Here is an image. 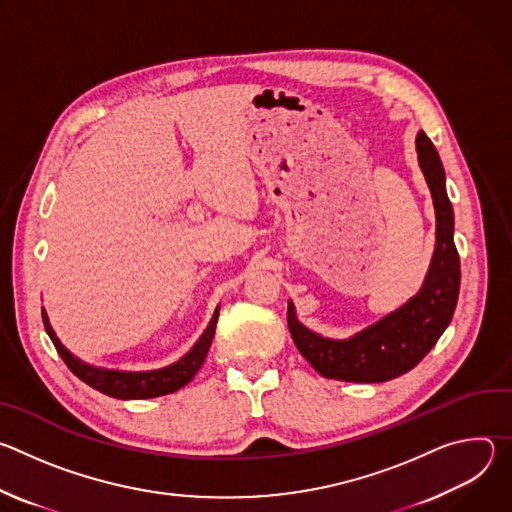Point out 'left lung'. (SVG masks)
<instances>
[{"label": "left lung", "instance_id": "left-lung-1", "mask_svg": "<svg viewBox=\"0 0 512 512\" xmlns=\"http://www.w3.org/2000/svg\"><path fill=\"white\" fill-rule=\"evenodd\" d=\"M419 168L435 208V251L417 296L346 340L324 338L296 318L289 302L287 326L302 356L326 379L383 383L411 371L452 322L460 294V255L454 245V208L446 192V172L431 139L419 131Z\"/></svg>", "mask_w": 512, "mask_h": 512}]
</instances>
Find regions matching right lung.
Listing matches in <instances>:
<instances>
[{"label": "right lung", "mask_w": 512, "mask_h": 512, "mask_svg": "<svg viewBox=\"0 0 512 512\" xmlns=\"http://www.w3.org/2000/svg\"><path fill=\"white\" fill-rule=\"evenodd\" d=\"M216 320H218V308L214 310L210 324L206 326V330L198 338V342L190 348V352L184 354L178 362L170 364V367H164L158 371L127 373V371H111V369L93 367V364H87L72 352H68L56 338V334L48 322V316L42 308V322H44L46 334L50 336L52 344L56 346V352L60 354L66 367L89 387H93L99 393H105L109 397H115V399H152V397L174 393V391L182 389L184 385H188L192 381V377L200 371L202 362L208 354V348H210V342H212L214 330H216Z\"/></svg>", "instance_id": "right-lung-1"}]
</instances>
